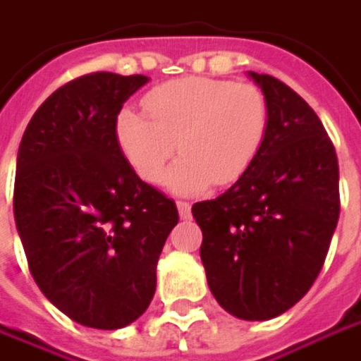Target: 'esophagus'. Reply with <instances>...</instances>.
<instances>
[{
	"instance_id": "obj_1",
	"label": "esophagus",
	"mask_w": 361,
	"mask_h": 361,
	"mask_svg": "<svg viewBox=\"0 0 361 361\" xmlns=\"http://www.w3.org/2000/svg\"><path fill=\"white\" fill-rule=\"evenodd\" d=\"M178 212L181 219H190L192 216V204L190 202H178Z\"/></svg>"
}]
</instances>
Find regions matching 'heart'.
I'll use <instances>...</instances> for the list:
<instances>
[{"mask_svg":"<svg viewBox=\"0 0 361 361\" xmlns=\"http://www.w3.org/2000/svg\"><path fill=\"white\" fill-rule=\"evenodd\" d=\"M142 108L147 116L118 114L120 151L138 178L159 183L178 145L183 157L165 180L176 194L241 180L267 137V102L251 83L185 77L149 92Z\"/></svg>","mask_w":361,"mask_h":361,"instance_id":"heart-1","label":"heart"}]
</instances>
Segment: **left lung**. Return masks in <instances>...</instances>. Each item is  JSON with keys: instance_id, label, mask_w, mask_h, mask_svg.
I'll list each match as a JSON object with an SVG mask.
<instances>
[{"instance_id": "obj_1", "label": "left lung", "mask_w": 361, "mask_h": 361, "mask_svg": "<svg viewBox=\"0 0 361 361\" xmlns=\"http://www.w3.org/2000/svg\"><path fill=\"white\" fill-rule=\"evenodd\" d=\"M247 75L267 102L264 147L241 180L192 214L216 302L237 319L267 321L294 307L325 264L339 221V165L302 97L271 75Z\"/></svg>"}]
</instances>
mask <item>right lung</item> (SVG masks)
<instances>
[{"label":"right lung","mask_w":361,"mask_h":361,"mask_svg":"<svg viewBox=\"0 0 361 361\" xmlns=\"http://www.w3.org/2000/svg\"><path fill=\"white\" fill-rule=\"evenodd\" d=\"M147 81L92 73L59 87L18 149L13 219L34 282L85 327L122 329L147 310L180 219L118 145L122 104Z\"/></svg>","instance_id":"obj_1"}]
</instances>
